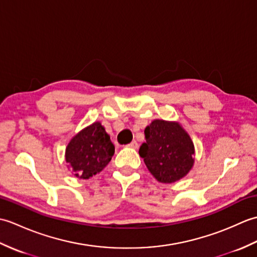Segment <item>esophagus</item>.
<instances>
[{
    "label": "esophagus",
    "instance_id": "1",
    "mask_svg": "<svg viewBox=\"0 0 257 257\" xmlns=\"http://www.w3.org/2000/svg\"><path fill=\"white\" fill-rule=\"evenodd\" d=\"M128 147H130V148H133V149H137L138 148V143L136 140H134L128 145Z\"/></svg>",
    "mask_w": 257,
    "mask_h": 257
}]
</instances>
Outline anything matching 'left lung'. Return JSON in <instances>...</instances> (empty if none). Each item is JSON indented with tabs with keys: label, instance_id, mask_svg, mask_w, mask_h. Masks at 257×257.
<instances>
[{
	"label": "left lung",
	"instance_id": "8db88e82",
	"mask_svg": "<svg viewBox=\"0 0 257 257\" xmlns=\"http://www.w3.org/2000/svg\"><path fill=\"white\" fill-rule=\"evenodd\" d=\"M145 138L139 155L159 182H176L192 169L194 145L179 122L156 119L146 127Z\"/></svg>",
	"mask_w": 257,
	"mask_h": 257
}]
</instances>
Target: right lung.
<instances>
[{
  "instance_id": "right-lung-1",
  "label": "right lung",
  "mask_w": 257,
  "mask_h": 257,
  "mask_svg": "<svg viewBox=\"0 0 257 257\" xmlns=\"http://www.w3.org/2000/svg\"><path fill=\"white\" fill-rule=\"evenodd\" d=\"M113 154L110 136L96 121L74 136L66 147L65 159L75 177L89 179L108 165Z\"/></svg>"
}]
</instances>
